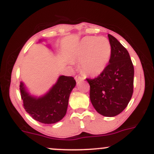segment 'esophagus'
I'll return each mask as SVG.
<instances>
[{"label": "esophagus", "mask_w": 154, "mask_h": 154, "mask_svg": "<svg viewBox=\"0 0 154 154\" xmlns=\"http://www.w3.org/2000/svg\"><path fill=\"white\" fill-rule=\"evenodd\" d=\"M75 80L77 81V82H79V81H80V80H83V79H85L83 77H81V76H79V75L75 76Z\"/></svg>", "instance_id": "esophagus-1"}]
</instances>
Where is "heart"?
I'll use <instances>...</instances> for the list:
<instances>
[{
  "mask_svg": "<svg viewBox=\"0 0 154 154\" xmlns=\"http://www.w3.org/2000/svg\"><path fill=\"white\" fill-rule=\"evenodd\" d=\"M111 56V45L107 38L89 36L81 40L74 51L72 59L81 61L85 73L96 76L106 69Z\"/></svg>",
  "mask_w": 154,
  "mask_h": 154,
  "instance_id": "heart-1",
  "label": "heart"
}]
</instances>
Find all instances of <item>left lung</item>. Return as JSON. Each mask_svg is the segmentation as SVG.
<instances>
[{
  "instance_id": "1",
  "label": "left lung",
  "mask_w": 154,
  "mask_h": 154,
  "mask_svg": "<svg viewBox=\"0 0 154 154\" xmlns=\"http://www.w3.org/2000/svg\"><path fill=\"white\" fill-rule=\"evenodd\" d=\"M111 56L104 71L90 85V98L97 112L104 116H115L122 111L133 93L134 66L128 50L109 34Z\"/></svg>"
}]
</instances>
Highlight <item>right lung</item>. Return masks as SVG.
Instances as JSON below:
<instances>
[{"instance_id":"add662e5","label":"right lung","mask_w":154,"mask_h":154,"mask_svg":"<svg viewBox=\"0 0 154 154\" xmlns=\"http://www.w3.org/2000/svg\"><path fill=\"white\" fill-rule=\"evenodd\" d=\"M76 81L73 77L60 76L56 84L46 94L41 97L32 96L20 82L21 98L23 106L35 120L43 124H54L66 115L69 98Z\"/></svg>"}]
</instances>
